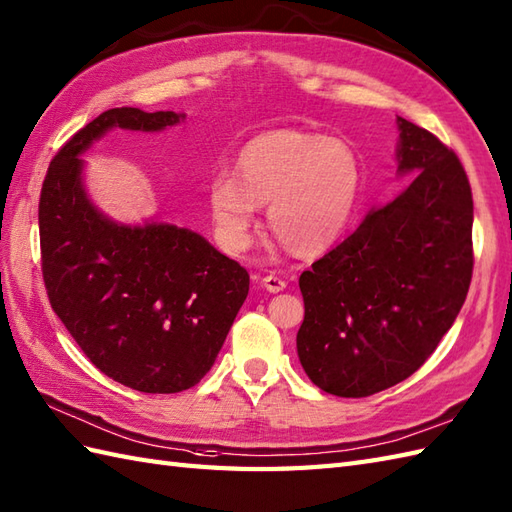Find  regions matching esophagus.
<instances>
[{"mask_svg": "<svg viewBox=\"0 0 512 512\" xmlns=\"http://www.w3.org/2000/svg\"><path fill=\"white\" fill-rule=\"evenodd\" d=\"M261 285H264V288L268 292H272V294L285 290V281L281 277H277V275H266L264 279H261Z\"/></svg>", "mask_w": 512, "mask_h": 512, "instance_id": "obj_1", "label": "esophagus"}]
</instances>
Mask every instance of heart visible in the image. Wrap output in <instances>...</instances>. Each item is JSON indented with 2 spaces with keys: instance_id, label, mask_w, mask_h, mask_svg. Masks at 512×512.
<instances>
[{
  "instance_id": "1",
  "label": "heart",
  "mask_w": 512,
  "mask_h": 512,
  "mask_svg": "<svg viewBox=\"0 0 512 512\" xmlns=\"http://www.w3.org/2000/svg\"><path fill=\"white\" fill-rule=\"evenodd\" d=\"M362 192L355 152L327 135L281 128L257 135L237 154V176L213 174L209 211L227 251L251 244L259 205L279 242L299 255H318L347 231Z\"/></svg>"
}]
</instances>
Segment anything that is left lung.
Segmentation results:
<instances>
[{
	"label": "left lung",
	"mask_w": 512,
	"mask_h": 512,
	"mask_svg": "<svg viewBox=\"0 0 512 512\" xmlns=\"http://www.w3.org/2000/svg\"><path fill=\"white\" fill-rule=\"evenodd\" d=\"M397 124V172L414 178L299 279L296 351L307 377L336 397L375 395L421 368L473 275L465 168L430 130L403 117Z\"/></svg>",
	"instance_id": "obj_1"
}]
</instances>
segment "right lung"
Instances as JSON below:
<instances>
[{
  "instance_id": "right-lung-1",
  "label": "right lung",
  "mask_w": 512,
  "mask_h": 512,
  "mask_svg": "<svg viewBox=\"0 0 512 512\" xmlns=\"http://www.w3.org/2000/svg\"><path fill=\"white\" fill-rule=\"evenodd\" d=\"M183 117L133 106L104 111L58 150L39 200L52 310L95 368L152 395L187 390L209 373L251 281L194 231L102 216L87 198L78 154L115 126L154 133Z\"/></svg>"
}]
</instances>
